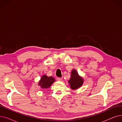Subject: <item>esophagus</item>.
Here are the masks:
<instances>
[{
	"label": "esophagus",
	"instance_id": "34e87169",
	"mask_svg": "<svg viewBox=\"0 0 122 122\" xmlns=\"http://www.w3.org/2000/svg\"><path fill=\"white\" fill-rule=\"evenodd\" d=\"M57 81H62V79H63V78H57Z\"/></svg>",
	"mask_w": 122,
	"mask_h": 122
}]
</instances>
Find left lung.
Returning a JSON list of instances; mask_svg holds the SVG:
<instances>
[{"label":"left lung","instance_id":"obj_1","mask_svg":"<svg viewBox=\"0 0 122 122\" xmlns=\"http://www.w3.org/2000/svg\"><path fill=\"white\" fill-rule=\"evenodd\" d=\"M68 82L71 88L73 90H76L82 85L84 83V79L79 75L76 70L73 69L71 72V77Z\"/></svg>","mask_w":122,"mask_h":122}]
</instances>
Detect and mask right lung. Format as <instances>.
<instances>
[{
  "label": "right lung",
  "instance_id": "add662e5",
  "mask_svg": "<svg viewBox=\"0 0 122 122\" xmlns=\"http://www.w3.org/2000/svg\"><path fill=\"white\" fill-rule=\"evenodd\" d=\"M55 81V80L52 76H47L46 75H44L39 81L38 85L42 89H47L49 88Z\"/></svg>",
  "mask_w": 122,
  "mask_h": 122
}]
</instances>
